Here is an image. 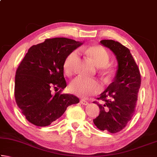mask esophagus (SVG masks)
I'll list each match as a JSON object with an SVG mask.
<instances>
[{"mask_svg":"<svg viewBox=\"0 0 157 157\" xmlns=\"http://www.w3.org/2000/svg\"><path fill=\"white\" fill-rule=\"evenodd\" d=\"M80 103H81L82 105H89V102H87L86 100H83V99H82V100H80Z\"/></svg>","mask_w":157,"mask_h":157,"instance_id":"esophagus-1","label":"esophagus"}]
</instances>
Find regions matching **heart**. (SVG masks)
I'll return each mask as SVG.
<instances>
[{
    "label": "heart",
    "instance_id": "1",
    "mask_svg": "<svg viewBox=\"0 0 157 157\" xmlns=\"http://www.w3.org/2000/svg\"><path fill=\"white\" fill-rule=\"evenodd\" d=\"M84 51L98 67H105L109 62V54L101 46L95 45V46L87 47L84 49ZM78 58V50L71 52L66 57L63 62V67L66 75L72 74ZM69 89L73 94L78 96L87 98L90 95L98 94L102 89V86L100 82L97 80L78 76L71 80L69 84Z\"/></svg>",
    "mask_w": 157,
    "mask_h": 157
}]
</instances>
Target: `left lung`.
Instances as JSON below:
<instances>
[{"label":"left lung","instance_id":"1","mask_svg":"<svg viewBox=\"0 0 157 157\" xmlns=\"http://www.w3.org/2000/svg\"><path fill=\"white\" fill-rule=\"evenodd\" d=\"M100 44L109 48L118 61V70L113 82L98 100L100 114L94 119L95 125L102 131L117 133L125 127L135 111L140 86V74L129 50L118 41L102 40Z\"/></svg>","mask_w":157,"mask_h":157}]
</instances>
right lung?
<instances>
[{"mask_svg":"<svg viewBox=\"0 0 157 157\" xmlns=\"http://www.w3.org/2000/svg\"><path fill=\"white\" fill-rule=\"evenodd\" d=\"M82 44L59 37L46 39L29 48L16 72L14 96L30 123L39 127L50 125L68 106L79 102L78 97L61 91L66 87L63 62ZM52 89L60 91L52 94Z\"/></svg>","mask_w":157,"mask_h":157,"instance_id":"1","label":"right lung"}]
</instances>
